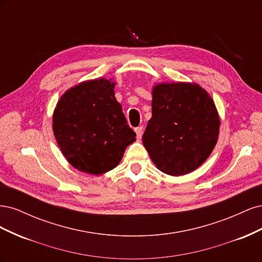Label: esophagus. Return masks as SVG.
I'll return each instance as SVG.
<instances>
[{
  "mask_svg": "<svg viewBox=\"0 0 262 262\" xmlns=\"http://www.w3.org/2000/svg\"><path fill=\"white\" fill-rule=\"evenodd\" d=\"M136 133H137V138L141 139L142 134H143V126H138V128H136Z\"/></svg>",
  "mask_w": 262,
  "mask_h": 262,
  "instance_id": "34e87169",
  "label": "esophagus"
}]
</instances>
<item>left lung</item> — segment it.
<instances>
[{
	"label": "left lung",
	"mask_w": 262,
	"mask_h": 262,
	"mask_svg": "<svg viewBox=\"0 0 262 262\" xmlns=\"http://www.w3.org/2000/svg\"><path fill=\"white\" fill-rule=\"evenodd\" d=\"M220 118L207 91L195 83H162L153 89L152 118L143 134L150 160L170 176L201 166L219 138Z\"/></svg>",
	"instance_id": "left-lung-1"
}]
</instances>
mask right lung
<instances>
[{"label":"right lung","mask_w":262,"mask_h":262,"mask_svg":"<svg viewBox=\"0 0 262 262\" xmlns=\"http://www.w3.org/2000/svg\"><path fill=\"white\" fill-rule=\"evenodd\" d=\"M115 82H83L62 95L53 113V133L62 154L77 170L100 175L117 167L137 134L115 97Z\"/></svg>","instance_id":"right-lung-1"}]
</instances>
